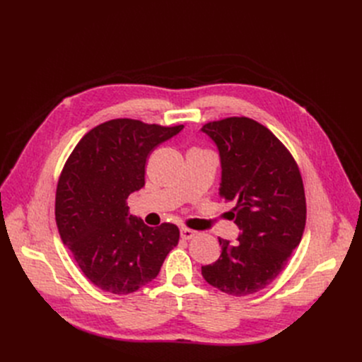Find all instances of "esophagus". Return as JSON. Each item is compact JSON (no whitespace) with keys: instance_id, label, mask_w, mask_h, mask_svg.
Masks as SVG:
<instances>
[{"instance_id":"1","label":"esophagus","mask_w":362,"mask_h":362,"mask_svg":"<svg viewBox=\"0 0 362 362\" xmlns=\"http://www.w3.org/2000/svg\"><path fill=\"white\" fill-rule=\"evenodd\" d=\"M195 235H197L195 230L186 229V227H182V229H180V238H182V239H192Z\"/></svg>"}]
</instances>
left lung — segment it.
Masks as SVG:
<instances>
[{
  "instance_id": "1",
  "label": "left lung",
  "mask_w": 362,
  "mask_h": 362,
  "mask_svg": "<svg viewBox=\"0 0 362 362\" xmlns=\"http://www.w3.org/2000/svg\"><path fill=\"white\" fill-rule=\"evenodd\" d=\"M221 163L218 195L235 202L236 242L218 238L220 258L202 265V277L224 293L246 296L270 284L299 245L307 204L291 152L258 122L229 117L202 126Z\"/></svg>"
}]
</instances>
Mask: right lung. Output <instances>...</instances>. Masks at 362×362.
Masks as SVG:
<instances>
[{
  "instance_id": "1",
  "label": "right lung",
  "mask_w": 362,
  "mask_h": 362,
  "mask_svg": "<svg viewBox=\"0 0 362 362\" xmlns=\"http://www.w3.org/2000/svg\"><path fill=\"white\" fill-rule=\"evenodd\" d=\"M183 126L116 119L89 130L64 164L55 194V221L83 274L116 295L154 280L179 242L177 226L149 227L126 199L145 185L149 152Z\"/></svg>"
}]
</instances>
